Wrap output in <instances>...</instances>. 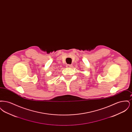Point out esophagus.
Instances as JSON below:
<instances>
[{"label": "esophagus", "mask_w": 132, "mask_h": 132, "mask_svg": "<svg viewBox=\"0 0 132 132\" xmlns=\"http://www.w3.org/2000/svg\"><path fill=\"white\" fill-rule=\"evenodd\" d=\"M72 66V65H71V64H67V65H66V67H68V68H71Z\"/></svg>", "instance_id": "esophagus-1"}]
</instances>
